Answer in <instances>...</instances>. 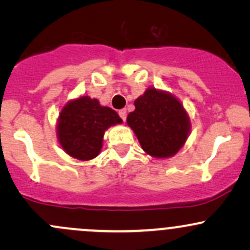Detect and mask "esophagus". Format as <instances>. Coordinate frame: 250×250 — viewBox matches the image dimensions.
<instances>
[{
  "mask_svg": "<svg viewBox=\"0 0 250 250\" xmlns=\"http://www.w3.org/2000/svg\"><path fill=\"white\" fill-rule=\"evenodd\" d=\"M119 115L123 120V121H125V119H127V110H125V108L121 109V110H119Z\"/></svg>",
  "mask_w": 250,
  "mask_h": 250,
  "instance_id": "esophagus-1",
  "label": "esophagus"
}]
</instances>
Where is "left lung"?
Wrapping results in <instances>:
<instances>
[{"label": "left lung", "mask_w": 250, "mask_h": 250, "mask_svg": "<svg viewBox=\"0 0 250 250\" xmlns=\"http://www.w3.org/2000/svg\"><path fill=\"white\" fill-rule=\"evenodd\" d=\"M134 104L127 123L143 150L159 159L176 154L185 145L190 125L180 101L170 94L149 88Z\"/></svg>", "instance_id": "8db88e82"}]
</instances>
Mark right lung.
I'll list each match as a JSON object with an SVG mask.
<instances>
[{
	"mask_svg": "<svg viewBox=\"0 0 250 250\" xmlns=\"http://www.w3.org/2000/svg\"><path fill=\"white\" fill-rule=\"evenodd\" d=\"M121 122L115 110L102 107L95 99L82 96L63 107L59 117L57 137L65 153L87 161L101 151L104 130Z\"/></svg>",
	"mask_w": 250,
	"mask_h": 250,
	"instance_id": "right-lung-1",
	"label": "right lung"
}]
</instances>
